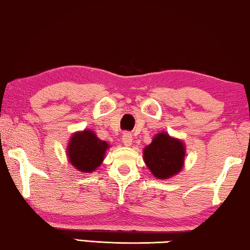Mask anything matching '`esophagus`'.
I'll return each mask as SVG.
<instances>
[{
    "label": "esophagus",
    "mask_w": 250,
    "mask_h": 250,
    "mask_svg": "<svg viewBox=\"0 0 250 250\" xmlns=\"http://www.w3.org/2000/svg\"><path fill=\"white\" fill-rule=\"evenodd\" d=\"M122 140H123V143H124L126 146H129L132 145V142H133L132 134H131V133H128V132H125L124 134H123Z\"/></svg>",
    "instance_id": "34e87169"
}]
</instances>
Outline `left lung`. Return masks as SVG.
Instances as JSON below:
<instances>
[{"mask_svg": "<svg viewBox=\"0 0 250 250\" xmlns=\"http://www.w3.org/2000/svg\"><path fill=\"white\" fill-rule=\"evenodd\" d=\"M186 146L179 139L166 132L153 136L152 142L143 150V160L157 179L168 180L180 173L184 165Z\"/></svg>", "mask_w": 250, "mask_h": 250, "instance_id": "obj_1", "label": "left lung"}]
</instances>
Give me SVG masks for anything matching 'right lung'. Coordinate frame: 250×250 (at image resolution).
<instances>
[{"mask_svg":"<svg viewBox=\"0 0 250 250\" xmlns=\"http://www.w3.org/2000/svg\"><path fill=\"white\" fill-rule=\"evenodd\" d=\"M109 145L90 129L74 133L67 146L69 163L80 172H94L104 162Z\"/></svg>","mask_w":250,"mask_h":250,"instance_id":"1","label":"right lung"}]
</instances>
